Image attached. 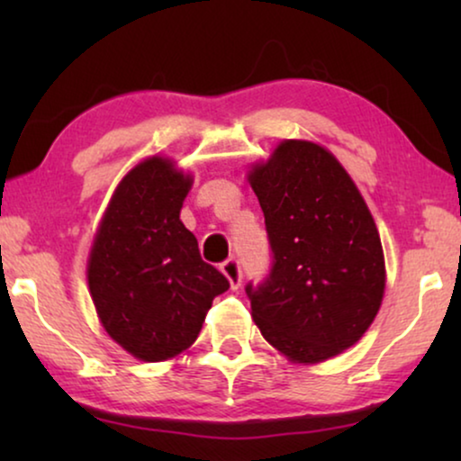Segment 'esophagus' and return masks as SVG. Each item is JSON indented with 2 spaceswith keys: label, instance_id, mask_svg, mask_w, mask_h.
I'll return each mask as SVG.
<instances>
[{
  "label": "esophagus",
  "instance_id": "esophagus-1",
  "mask_svg": "<svg viewBox=\"0 0 461 461\" xmlns=\"http://www.w3.org/2000/svg\"><path fill=\"white\" fill-rule=\"evenodd\" d=\"M222 273L226 279L230 281V287L237 289L241 285V279H243V270H241V262H239V258H229V260L222 262Z\"/></svg>",
  "mask_w": 461,
  "mask_h": 461
}]
</instances>
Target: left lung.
Segmentation results:
<instances>
[{
	"instance_id": "1",
	"label": "left lung",
	"mask_w": 461,
	"mask_h": 461,
	"mask_svg": "<svg viewBox=\"0 0 461 461\" xmlns=\"http://www.w3.org/2000/svg\"><path fill=\"white\" fill-rule=\"evenodd\" d=\"M249 182L273 258L268 275L245 285L251 317L292 361L339 355L374 323L386 283L361 193L336 157L304 140L281 142Z\"/></svg>"
}]
</instances>
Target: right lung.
<instances>
[{
	"label": "right lung",
	"instance_id": "right-lung-1",
	"mask_svg": "<svg viewBox=\"0 0 461 461\" xmlns=\"http://www.w3.org/2000/svg\"><path fill=\"white\" fill-rule=\"evenodd\" d=\"M191 176L163 157L138 163L119 182L94 239L87 283L100 323L142 361H166L197 339L216 295L230 287L201 260L180 222Z\"/></svg>",
	"mask_w": 461,
	"mask_h": 461
}]
</instances>
